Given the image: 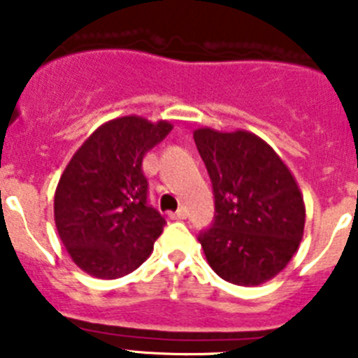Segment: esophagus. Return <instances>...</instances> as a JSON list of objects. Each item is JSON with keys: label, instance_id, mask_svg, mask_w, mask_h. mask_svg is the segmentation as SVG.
<instances>
[{"label": "esophagus", "instance_id": "34e87169", "mask_svg": "<svg viewBox=\"0 0 358 358\" xmlns=\"http://www.w3.org/2000/svg\"><path fill=\"white\" fill-rule=\"evenodd\" d=\"M186 217H188V211L185 208H179L176 213H170V218H173V220H185Z\"/></svg>", "mask_w": 358, "mask_h": 358}]
</instances>
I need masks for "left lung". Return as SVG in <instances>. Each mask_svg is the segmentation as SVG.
<instances>
[{"label":"left lung","mask_w":358,"mask_h":358,"mask_svg":"<svg viewBox=\"0 0 358 358\" xmlns=\"http://www.w3.org/2000/svg\"><path fill=\"white\" fill-rule=\"evenodd\" d=\"M194 140L210 173L213 224L201 231L210 267L235 285H262L299 248L305 202L287 164L248 131L197 129Z\"/></svg>","instance_id":"obj_1"}]
</instances>
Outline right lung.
<instances>
[{
    "label": "right lung",
    "instance_id": "right-lung-1",
    "mask_svg": "<svg viewBox=\"0 0 358 358\" xmlns=\"http://www.w3.org/2000/svg\"><path fill=\"white\" fill-rule=\"evenodd\" d=\"M172 125L123 116L98 127L57 185L55 226L71 260L94 278L116 280L150 256L166 220L148 204L143 157Z\"/></svg>",
    "mask_w": 358,
    "mask_h": 358
}]
</instances>
